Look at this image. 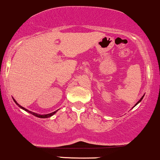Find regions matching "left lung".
I'll return each mask as SVG.
<instances>
[{
    "mask_svg": "<svg viewBox=\"0 0 160 160\" xmlns=\"http://www.w3.org/2000/svg\"><path fill=\"white\" fill-rule=\"evenodd\" d=\"M143 97H141V99H140L139 100V101H138V103H136V105H138V103H139V102H140V101H141V100H142V99H143ZM136 105H135V106H136Z\"/></svg>",
    "mask_w": 160,
    "mask_h": 160,
    "instance_id": "8db88e82",
    "label": "left lung"
}]
</instances>
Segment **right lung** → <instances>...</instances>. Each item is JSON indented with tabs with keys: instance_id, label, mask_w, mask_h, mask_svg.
I'll list each match as a JSON object with an SVG mask.
<instances>
[{
	"instance_id": "1",
	"label": "right lung",
	"mask_w": 160,
	"mask_h": 160,
	"mask_svg": "<svg viewBox=\"0 0 160 160\" xmlns=\"http://www.w3.org/2000/svg\"><path fill=\"white\" fill-rule=\"evenodd\" d=\"M13 101L15 102H16V104L17 105V106H18L19 107H20L21 108H22V109H25L26 112H29V113H30V114H32V115H35V116H36V117H38V118H48V117H51L52 116V115H53L54 113H55L56 112H52V113H50V114H47V115H38V114H36V113H34V112H30V111H29V110H27V109H26V108H24L23 107H22L21 106H20V105L18 104V103L17 102L15 101V99H13Z\"/></svg>"
}]
</instances>
